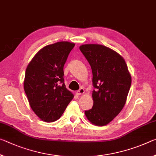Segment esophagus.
<instances>
[{
	"label": "esophagus",
	"mask_w": 156,
	"mask_h": 156,
	"mask_svg": "<svg viewBox=\"0 0 156 156\" xmlns=\"http://www.w3.org/2000/svg\"><path fill=\"white\" fill-rule=\"evenodd\" d=\"M84 92H85V90H84L83 88L81 87V88L80 89V90L76 91V95L80 96V95H81V94H84Z\"/></svg>",
	"instance_id": "34e87169"
}]
</instances>
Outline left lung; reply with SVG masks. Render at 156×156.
<instances>
[{
    "label": "left lung",
    "instance_id": "1",
    "mask_svg": "<svg viewBox=\"0 0 156 156\" xmlns=\"http://www.w3.org/2000/svg\"><path fill=\"white\" fill-rule=\"evenodd\" d=\"M80 50L92 71L94 105L86 117L96 126H105L119 115L126 101L131 76L125 60L117 52L99 44H85Z\"/></svg>",
    "mask_w": 156,
    "mask_h": 156
}]
</instances>
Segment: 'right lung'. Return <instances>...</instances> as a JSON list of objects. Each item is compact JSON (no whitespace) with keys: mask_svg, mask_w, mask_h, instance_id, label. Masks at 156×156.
<instances>
[{"mask_svg":"<svg viewBox=\"0 0 156 156\" xmlns=\"http://www.w3.org/2000/svg\"><path fill=\"white\" fill-rule=\"evenodd\" d=\"M74 46L68 41L46 46L27 66L25 92L32 110L46 122L59 119L73 98L66 88L63 69Z\"/></svg>","mask_w":156,"mask_h":156,"instance_id":"1","label":"right lung"}]
</instances>
